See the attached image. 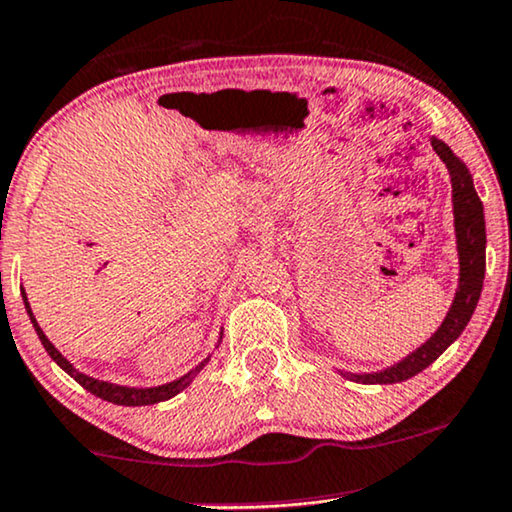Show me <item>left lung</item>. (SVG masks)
<instances>
[{
  "instance_id": "obj_1",
  "label": "left lung",
  "mask_w": 512,
  "mask_h": 512,
  "mask_svg": "<svg viewBox=\"0 0 512 512\" xmlns=\"http://www.w3.org/2000/svg\"><path fill=\"white\" fill-rule=\"evenodd\" d=\"M430 144L446 165L451 179V208H454V234H456V252H458V286L451 300L449 312H446L442 326L432 333L418 349H413L409 357L397 364L383 368L375 373H349L338 371L342 378L354 380L364 385H392L404 383L413 375L425 371L439 354L444 352L458 335L465 331L472 312H475L477 300H480L484 267H487V229H484V208L477 196L472 174L458 155L444 144L442 139L430 137Z\"/></svg>"
}]
</instances>
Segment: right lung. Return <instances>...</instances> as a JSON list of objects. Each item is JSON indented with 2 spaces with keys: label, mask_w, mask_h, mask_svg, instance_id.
Listing matches in <instances>:
<instances>
[{
  "label": "right lung",
  "mask_w": 512,
  "mask_h": 512,
  "mask_svg": "<svg viewBox=\"0 0 512 512\" xmlns=\"http://www.w3.org/2000/svg\"><path fill=\"white\" fill-rule=\"evenodd\" d=\"M21 295H23V304H25V312H28L30 321H32V328H35L37 338H40V342L44 345V349H47V354L51 359L56 361L58 366L66 371L70 378L75 380V383H80L84 390L92 392L94 397H101L103 401H111V404H118V406H148V404H158V401H167L172 397H177V394L181 390H186L193 383V378L203 371L205 366H208V359H203L196 368H191L189 373L181 375V378L172 380V383H165V385H153V387H129V385H118V383H108V380H99V378H92V375L77 371V368L70 364V361L63 357L61 352L54 347V342H51L47 335H44V331L40 328V323H37L35 316H32V309H30V302H28V295H25V290L21 288ZM222 335L219 333V340L217 345L222 342Z\"/></svg>",
  "instance_id": "1"
}]
</instances>
